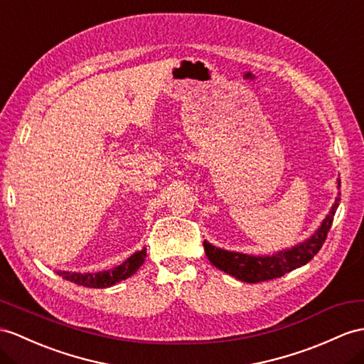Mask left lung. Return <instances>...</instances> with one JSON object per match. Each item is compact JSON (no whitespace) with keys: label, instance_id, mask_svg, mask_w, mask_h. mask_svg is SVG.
Wrapping results in <instances>:
<instances>
[{"label":"left lung","instance_id":"left-lung-1","mask_svg":"<svg viewBox=\"0 0 364 364\" xmlns=\"http://www.w3.org/2000/svg\"><path fill=\"white\" fill-rule=\"evenodd\" d=\"M340 185L341 182L338 179V188ZM338 202L340 198H336L329 215L326 216L315 235L310 236L307 241L291 247V249L278 252L272 256H253L218 249V247L203 241V249H205L207 258L219 270L232 274V277H235L239 281L250 282V284L279 278L287 272H291L301 267V265L307 264L318 252H320L327 237V233H329V230L332 227L335 211L338 208Z\"/></svg>","mask_w":364,"mask_h":364}]
</instances>
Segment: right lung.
Segmentation results:
<instances>
[{
    "label": "right lung",
    "mask_w": 364,
    "mask_h": 364,
    "mask_svg": "<svg viewBox=\"0 0 364 364\" xmlns=\"http://www.w3.org/2000/svg\"><path fill=\"white\" fill-rule=\"evenodd\" d=\"M145 256H146V249L131 255L125 262H122L120 265H117V267H114L111 270L97 272V273H77V272H61V270H58L57 273L60 277L74 282L77 286L91 287V289H105V287L114 286L115 282H120L123 279L129 278L131 274H134L139 270L140 265L144 264Z\"/></svg>",
    "instance_id": "add662e5"
}]
</instances>
